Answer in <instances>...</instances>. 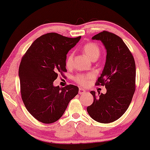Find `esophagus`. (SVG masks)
Returning a JSON list of instances; mask_svg holds the SVG:
<instances>
[{
  "mask_svg": "<svg viewBox=\"0 0 150 150\" xmlns=\"http://www.w3.org/2000/svg\"><path fill=\"white\" fill-rule=\"evenodd\" d=\"M86 91L85 89H82V88H79V93L80 94V95H83V94L85 93Z\"/></svg>",
  "mask_w": 150,
  "mask_h": 150,
  "instance_id": "esophagus-1",
  "label": "esophagus"
}]
</instances>
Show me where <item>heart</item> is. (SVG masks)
<instances>
[{"label": "heart", "instance_id": "1", "mask_svg": "<svg viewBox=\"0 0 150 150\" xmlns=\"http://www.w3.org/2000/svg\"><path fill=\"white\" fill-rule=\"evenodd\" d=\"M83 50L91 61L96 60L101 53V50H100L99 46L95 43H87L85 44L83 46ZM73 57L72 53H69L67 55L66 60H65V66L67 68H70L72 66ZM92 78H93V76L91 74H77L74 77V81L80 85L85 86L89 83Z\"/></svg>", "mask_w": 150, "mask_h": 150}]
</instances>
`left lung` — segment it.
I'll use <instances>...</instances> for the list:
<instances>
[{
    "label": "left lung",
    "instance_id": "left-lung-1",
    "mask_svg": "<svg viewBox=\"0 0 150 150\" xmlns=\"http://www.w3.org/2000/svg\"><path fill=\"white\" fill-rule=\"evenodd\" d=\"M100 40L106 50L105 65L96 85L105 86V94L90 92L93 102L87 106L90 117L102 124L115 122L128 109L135 91L136 65L134 57L122 38L108 31L92 38Z\"/></svg>",
    "mask_w": 150,
    "mask_h": 150
}]
</instances>
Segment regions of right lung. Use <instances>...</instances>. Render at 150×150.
I'll list each match as a JSON object with an SVG mask.
<instances>
[{
  "mask_svg": "<svg viewBox=\"0 0 150 150\" xmlns=\"http://www.w3.org/2000/svg\"><path fill=\"white\" fill-rule=\"evenodd\" d=\"M81 38H67L56 33L43 35L22 57L18 73L21 97L26 109L39 122H57L79 93L76 86L54 87L53 82L59 73L67 71L66 55Z\"/></svg>",
  "mask_w": 150,
  "mask_h": 150,
  "instance_id": "1",
  "label": "right lung"
}]
</instances>
